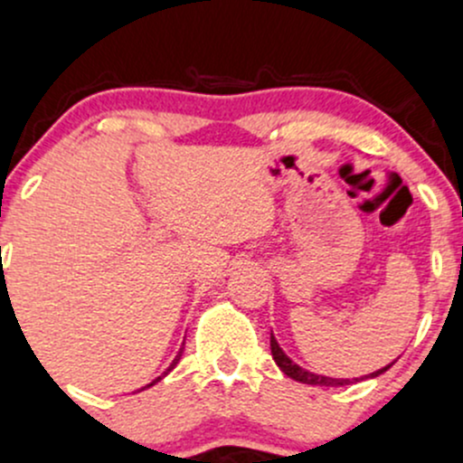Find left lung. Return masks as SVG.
I'll return each mask as SVG.
<instances>
[{"label": "left lung", "mask_w": 463, "mask_h": 463, "mask_svg": "<svg viewBox=\"0 0 463 463\" xmlns=\"http://www.w3.org/2000/svg\"><path fill=\"white\" fill-rule=\"evenodd\" d=\"M270 353H272V359H275L277 366L281 368V373L288 374L290 379H295V382H301V383H310V386H348V383L353 382H359V379H366V377H379L382 373H386L388 368L392 366V364H388V366L379 368V371H374L371 374H366V377H359V379H335V377H324V374H315L310 371H306V368L297 366V364L293 362V359L288 357V354L284 353V350L279 348V344H277V339L272 337L270 333Z\"/></svg>", "instance_id": "obj_1"}]
</instances>
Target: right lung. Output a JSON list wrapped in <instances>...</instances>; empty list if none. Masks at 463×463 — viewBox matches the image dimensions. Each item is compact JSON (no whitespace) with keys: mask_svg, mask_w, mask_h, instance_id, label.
Segmentation results:
<instances>
[{"mask_svg":"<svg viewBox=\"0 0 463 463\" xmlns=\"http://www.w3.org/2000/svg\"><path fill=\"white\" fill-rule=\"evenodd\" d=\"M182 353H184V348H179L177 357H175V359H173V364H170V368H168V371H173V368H175V364H177V362H179V357H182ZM164 374H166V373H164ZM164 374H162V377H164ZM162 377H157V379H155V382H150V383H148V386H155V383H157V382H159V379H162ZM148 386H144V388H148Z\"/></svg>","mask_w":463,"mask_h":463,"instance_id":"add662e5","label":"right lung"}]
</instances>
